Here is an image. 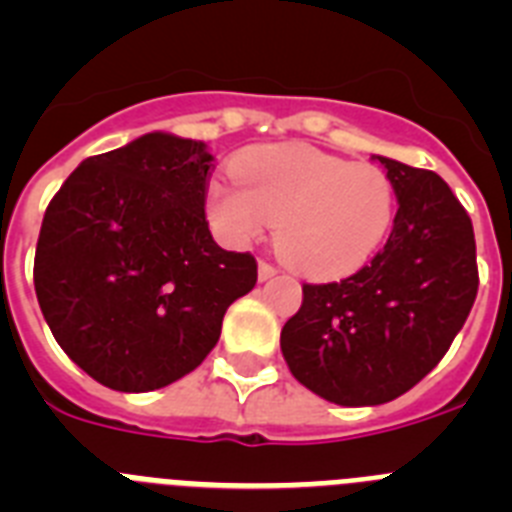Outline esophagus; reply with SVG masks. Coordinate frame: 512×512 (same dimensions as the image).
Masks as SVG:
<instances>
[{
  "label": "esophagus",
  "mask_w": 512,
  "mask_h": 512,
  "mask_svg": "<svg viewBox=\"0 0 512 512\" xmlns=\"http://www.w3.org/2000/svg\"><path fill=\"white\" fill-rule=\"evenodd\" d=\"M274 274H277V266L269 264V261H259V279H261V282L271 279Z\"/></svg>",
  "instance_id": "esophagus-1"
}]
</instances>
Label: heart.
<instances>
[{"mask_svg":"<svg viewBox=\"0 0 512 512\" xmlns=\"http://www.w3.org/2000/svg\"><path fill=\"white\" fill-rule=\"evenodd\" d=\"M238 184L215 182L207 212L233 243L277 223L284 259L312 277H343L372 259L392 228L395 184L379 166L310 146H269L238 161Z\"/></svg>","mask_w":512,"mask_h":512,"instance_id":"heart-1","label":"heart"}]
</instances>
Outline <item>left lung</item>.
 I'll use <instances>...</instances> for the list:
<instances>
[{
  "mask_svg": "<svg viewBox=\"0 0 512 512\" xmlns=\"http://www.w3.org/2000/svg\"><path fill=\"white\" fill-rule=\"evenodd\" d=\"M377 158L400 205L390 238L351 277L302 284V307L282 328L289 372L346 408L413 390L467 323L479 287L472 220L449 184Z\"/></svg>",
  "mask_w": 512,
  "mask_h": 512,
  "instance_id": "obj_1",
  "label": "left lung"
}]
</instances>
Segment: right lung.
Listing matches in <instances>:
<instances>
[{
    "label": "right lung",
    "instance_id": "right-lung-1",
    "mask_svg": "<svg viewBox=\"0 0 512 512\" xmlns=\"http://www.w3.org/2000/svg\"><path fill=\"white\" fill-rule=\"evenodd\" d=\"M205 143L148 133L89 156L45 210L35 295L58 346L99 384L151 392L205 361L225 310L259 279L205 215Z\"/></svg>",
    "mask_w": 512,
    "mask_h": 512
}]
</instances>
